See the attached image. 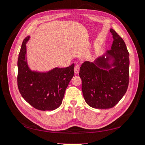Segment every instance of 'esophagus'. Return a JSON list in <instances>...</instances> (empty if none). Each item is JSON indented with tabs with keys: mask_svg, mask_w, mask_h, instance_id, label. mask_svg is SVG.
Returning <instances> with one entry per match:
<instances>
[{
	"mask_svg": "<svg viewBox=\"0 0 145 145\" xmlns=\"http://www.w3.org/2000/svg\"><path fill=\"white\" fill-rule=\"evenodd\" d=\"M80 71V66L79 65H76L74 68V72L75 74H78Z\"/></svg>",
	"mask_w": 145,
	"mask_h": 145,
	"instance_id": "esophagus-1",
	"label": "esophagus"
}]
</instances>
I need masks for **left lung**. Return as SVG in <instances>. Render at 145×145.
Instances as JSON below:
<instances>
[{"label":"left lung","mask_w":145,"mask_h":145,"mask_svg":"<svg viewBox=\"0 0 145 145\" xmlns=\"http://www.w3.org/2000/svg\"><path fill=\"white\" fill-rule=\"evenodd\" d=\"M113 39L111 50L93 62L84 61L80 69L82 90L89 106L107 109L115 106L124 96L129 83V53L123 39L111 29Z\"/></svg>","instance_id":"1"}]
</instances>
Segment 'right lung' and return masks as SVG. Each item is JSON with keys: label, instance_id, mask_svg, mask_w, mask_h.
Returning <instances> with one entry per match:
<instances>
[{"label": "right lung", "instance_id": "obj_1", "mask_svg": "<svg viewBox=\"0 0 145 145\" xmlns=\"http://www.w3.org/2000/svg\"><path fill=\"white\" fill-rule=\"evenodd\" d=\"M24 40L18 54L17 66L18 88L22 96L35 108L51 111L59 107L65 91L74 75V63L67 68L55 67L47 72L32 70L27 59L26 44Z\"/></svg>", "mask_w": 145, "mask_h": 145}]
</instances>
